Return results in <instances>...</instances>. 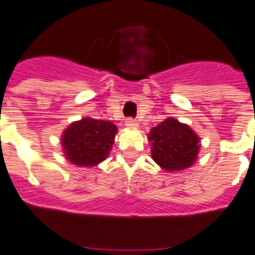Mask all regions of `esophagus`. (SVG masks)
<instances>
[{"label":"esophagus","mask_w":255,"mask_h":255,"mask_svg":"<svg viewBox=\"0 0 255 255\" xmlns=\"http://www.w3.org/2000/svg\"><path fill=\"white\" fill-rule=\"evenodd\" d=\"M126 126L129 128H137L138 122L135 120H133V118H127V120H126Z\"/></svg>","instance_id":"1"}]
</instances>
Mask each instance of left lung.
<instances>
[{"instance_id":"8db88e82","label":"left lung","mask_w":255,"mask_h":255,"mask_svg":"<svg viewBox=\"0 0 255 255\" xmlns=\"http://www.w3.org/2000/svg\"><path fill=\"white\" fill-rule=\"evenodd\" d=\"M152 158L165 170H183L197 159L199 138L187 125L168 118L150 129Z\"/></svg>"}]
</instances>
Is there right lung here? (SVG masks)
<instances>
[{"mask_svg": "<svg viewBox=\"0 0 255 255\" xmlns=\"http://www.w3.org/2000/svg\"><path fill=\"white\" fill-rule=\"evenodd\" d=\"M117 127L110 121L83 118L72 123L62 135L63 150L70 162L92 167L107 158Z\"/></svg>", "mask_w": 255, "mask_h": 255, "instance_id": "right-lung-1", "label": "right lung"}]
</instances>
